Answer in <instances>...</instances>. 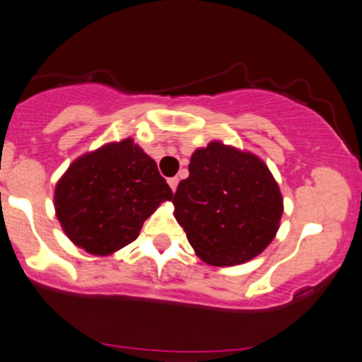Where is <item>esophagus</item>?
<instances>
[{
  "instance_id": "34e87169",
  "label": "esophagus",
  "mask_w": 362,
  "mask_h": 362,
  "mask_svg": "<svg viewBox=\"0 0 362 362\" xmlns=\"http://www.w3.org/2000/svg\"><path fill=\"white\" fill-rule=\"evenodd\" d=\"M168 185H170L172 192L177 190V185H178V178L173 177V178H168Z\"/></svg>"
}]
</instances>
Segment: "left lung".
<instances>
[{"mask_svg": "<svg viewBox=\"0 0 362 362\" xmlns=\"http://www.w3.org/2000/svg\"><path fill=\"white\" fill-rule=\"evenodd\" d=\"M173 215L197 257L215 267L249 262L276 237L284 199L264 160L212 140L190 157Z\"/></svg>", "mask_w": 362, "mask_h": 362, "instance_id": "obj_1", "label": "left lung"}]
</instances>
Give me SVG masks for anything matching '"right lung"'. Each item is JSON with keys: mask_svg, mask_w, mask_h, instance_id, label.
<instances>
[{"mask_svg": "<svg viewBox=\"0 0 362 362\" xmlns=\"http://www.w3.org/2000/svg\"><path fill=\"white\" fill-rule=\"evenodd\" d=\"M172 190L157 163L132 139L110 141L73 160L54 187V214L73 244L112 255L139 237Z\"/></svg>", "mask_w": 362, "mask_h": 362, "instance_id": "add662e5", "label": "right lung"}]
</instances>
